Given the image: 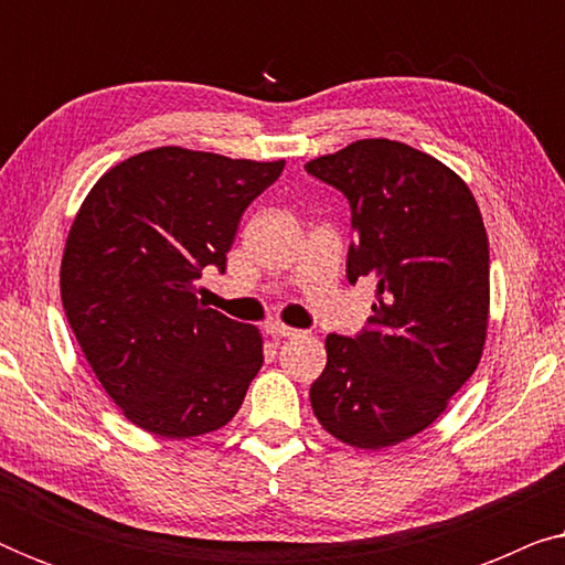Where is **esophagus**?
Masks as SVG:
<instances>
[{
	"label": "esophagus",
	"instance_id": "34e87169",
	"mask_svg": "<svg viewBox=\"0 0 565 565\" xmlns=\"http://www.w3.org/2000/svg\"><path fill=\"white\" fill-rule=\"evenodd\" d=\"M265 331H267L269 337H275V339H290V337L298 334V329L285 327V323H280V321H269L267 327H265Z\"/></svg>",
	"mask_w": 565,
	"mask_h": 565
}]
</instances>
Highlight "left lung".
I'll use <instances>...</instances> for the list:
<instances>
[{
    "label": "left lung",
    "instance_id": "1",
    "mask_svg": "<svg viewBox=\"0 0 565 565\" xmlns=\"http://www.w3.org/2000/svg\"><path fill=\"white\" fill-rule=\"evenodd\" d=\"M306 172L350 200L347 280L375 282L370 327L327 337L311 406L339 443L383 450L427 429L481 362L489 236L468 184L401 141L362 138Z\"/></svg>",
    "mask_w": 565,
    "mask_h": 565
}]
</instances>
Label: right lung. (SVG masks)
Here are the masks:
<instances>
[{
  "label": "right lung",
  "mask_w": 565,
  "mask_h": 565,
  "mask_svg": "<svg viewBox=\"0 0 565 565\" xmlns=\"http://www.w3.org/2000/svg\"><path fill=\"white\" fill-rule=\"evenodd\" d=\"M285 161L161 146L99 177L61 259V300L89 367L128 422L167 439L234 419L259 373L262 334L198 300L226 269L246 205Z\"/></svg>",
  "instance_id": "add662e5"
}]
</instances>
